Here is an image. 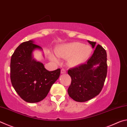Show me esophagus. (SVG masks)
<instances>
[{
    "instance_id": "obj_1",
    "label": "esophagus",
    "mask_w": 127,
    "mask_h": 127,
    "mask_svg": "<svg viewBox=\"0 0 127 127\" xmlns=\"http://www.w3.org/2000/svg\"><path fill=\"white\" fill-rule=\"evenodd\" d=\"M65 73H66V70L65 69H61V74H65Z\"/></svg>"
}]
</instances>
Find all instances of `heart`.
Returning <instances> with one entry per match:
<instances>
[{"mask_svg":"<svg viewBox=\"0 0 127 127\" xmlns=\"http://www.w3.org/2000/svg\"><path fill=\"white\" fill-rule=\"evenodd\" d=\"M55 54L63 58H68L70 66L75 67L83 64L89 58L92 53L91 46L82 43L73 42L61 45L56 49ZM50 58L55 62H58L57 58L53 53L49 55Z\"/></svg>","mask_w":127,"mask_h":127,"instance_id":"b5f03b06","label":"heart"}]
</instances>
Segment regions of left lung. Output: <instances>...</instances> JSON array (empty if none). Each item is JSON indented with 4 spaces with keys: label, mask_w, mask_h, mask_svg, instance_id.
Returning a JSON list of instances; mask_svg holds the SVG:
<instances>
[{
    "label": "left lung",
    "mask_w": 127,
    "mask_h": 127,
    "mask_svg": "<svg viewBox=\"0 0 127 127\" xmlns=\"http://www.w3.org/2000/svg\"><path fill=\"white\" fill-rule=\"evenodd\" d=\"M88 42L95 48L92 57L86 64L68 71L72 79L68 93L77 102L87 101L98 95L107 74L106 50L100 45L95 46V42Z\"/></svg>",
    "instance_id": "1"
}]
</instances>
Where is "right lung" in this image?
<instances>
[{"mask_svg":"<svg viewBox=\"0 0 127 127\" xmlns=\"http://www.w3.org/2000/svg\"><path fill=\"white\" fill-rule=\"evenodd\" d=\"M36 50L42 51V49L33 40L24 42L17 47L10 60L13 87L23 100L30 103L45 98L61 74V69L49 71L41 62L33 58Z\"/></svg>","mask_w":127,"mask_h":127,"instance_id":"right-lung-1","label":"right lung"}]
</instances>
